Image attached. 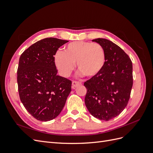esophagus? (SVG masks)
I'll return each instance as SVG.
<instances>
[{
	"mask_svg": "<svg viewBox=\"0 0 153 153\" xmlns=\"http://www.w3.org/2000/svg\"><path fill=\"white\" fill-rule=\"evenodd\" d=\"M82 84V83L80 82H76V81H73L72 82V87L73 89H75L77 86L80 85Z\"/></svg>",
	"mask_w": 153,
	"mask_h": 153,
	"instance_id": "34e87169",
	"label": "esophagus"
}]
</instances>
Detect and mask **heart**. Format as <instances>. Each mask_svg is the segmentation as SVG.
Masks as SVG:
<instances>
[{"mask_svg": "<svg viewBox=\"0 0 153 153\" xmlns=\"http://www.w3.org/2000/svg\"><path fill=\"white\" fill-rule=\"evenodd\" d=\"M53 61L60 74L64 77L71 75L75 63L80 74L94 77L102 70L106 61V53L102 45L97 43L76 41L65 46L64 52L58 50Z\"/></svg>", "mask_w": 153, "mask_h": 153, "instance_id": "obj_1", "label": "heart"}]
</instances>
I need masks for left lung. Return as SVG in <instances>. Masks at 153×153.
Masks as SVG:
<instances>
[{
	"label": "left lung",
	"instance_id": "obj_1",
	"mask_svg": "<svg viewBox=\"0 0 153 153\" xmlns=\"http://www.w3.org/2000/svg\"><path fill=\"white\" fill-rule=\"evenodd\" d=\"M103 46L106 61L102 70L85 82V104L94 117L109 121L121 114L127 106L133 86L131 59L116 44L98 38L92 40Z\"/></svg>",
	"mask_w": 153,
	"mask_h": 153
}]
</instances>
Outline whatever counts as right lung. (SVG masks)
<instances>
[{
	"instance_id": "obj_1",
	"label": "right lung",
	"mask_w": 153,
	"mask_h": 153,
	"mask_svg": "<svg viewBox=\"0 0 153 153\" xmlns=\"http://www.w3.org/2000/svg\"><path fill=\"white\" fill-rule=\"evenodd\" d=\"M68 41L45 38L22 53L17 70L20 98L28 112L41 121L57 117L71 91V81L57 75L53 57Z\"/></svg>"
}]
</instances>
